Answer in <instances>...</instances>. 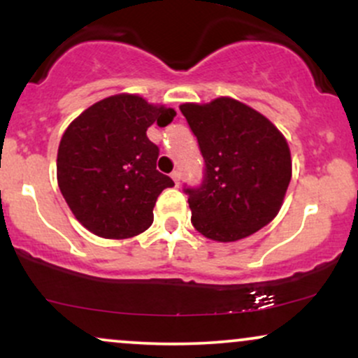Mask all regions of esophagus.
Listing matches in <instances>:
<instances>
[{
    "label": "esophagus",
    "mask_w": 358,
    "mask_h": 358,
    "mask_svg": "<svg viewBox=\"0 0 358 358\" xmlns=\"http://www.w3.org/2000/svg\"><path fill=\"white\" fill-rule=\"evenodd\" d=\"M171 178H173V182H175L176 185H178V183H180V180H182V173H180L178 170H175L173 173H171Z\"/></svg>",
    "instance_id": "esophagus-1"
}]
</instances>
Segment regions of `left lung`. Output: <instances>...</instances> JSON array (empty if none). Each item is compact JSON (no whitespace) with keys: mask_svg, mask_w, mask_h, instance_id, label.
<instances>
[{"mask_svg":"<svg viewBox=\"0 0 358 358\" xmlns=\"http://www.w3.org/2000/svg\"><path fill=\"white\" fill-rule=\"evenodd\" d=\"M205 159V178L188 195L192 224L202 236L234 242L278 215L291 182L286 138L256 109L217 97L180 106Z\"/></svg>","mask_w":358,"mask_h":358,"instance_id":"1","label":"left lung"}]
</instances>
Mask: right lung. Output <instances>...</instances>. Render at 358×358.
Returning a JSON list of instances; mask_svg holds the SVG:
<instances>
[{"mask_svg": "<svg viewBox=\"0 0 358 358\" xmlns=\"http://www.w3.org/2000/svg\"><path fill=\"white\" fill-rule=\"evenodd\" d=\"M175 109L136 94H116L87 108L65 129L57 182L76 219L104 239H129L153 224L156 199L173 187L156 170L159 150L146 136L166 126Z\"/></svg>", "mask_w": 358, "mask_h": 358, "instance_id": "1", "label": "right lung"}]
</instances>
